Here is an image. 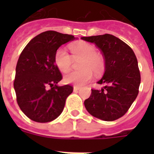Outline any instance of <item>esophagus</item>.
Wrapping results in <instances>:
<instances>
[{"instance_id": "esophagus-1", "label": "esophagus", "mask_w": 154, "mask_h": 154, "mask_svg": "<svg viewBox=\"0 0 154 154\" xmlns=\"http://www.w3.org/2000/svg\"><path fill=\"white\" fill-rule=\"evenodd\" d=\"M80 89H81V87L80 86H78V85H75L74 88H73V90H74V92H77V91L79 90Z\"/></svg>"}]
</instances>
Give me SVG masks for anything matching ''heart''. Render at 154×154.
I'll return each mask as SVG.
<instances>
[{"mask_svg": "<svg viewBox=\"0 0 154 154\" xmlns=\"http://www.w3.org/2000/svg\"><path fill=\"white\" fill-rule=\"evenodd\" d=\"M72 56L64 48H58L55 55V63L61 72H68L72 66L74 60L82 59L79 69L81 71H74L65 75L64 81L66 83L76 85H83L92 78V72L100 75L105 69V60L101 55L96 52V48L91 45L81 42L70 46Z\"/></svg>", "mask_w": 154, "mask_h": 154, "instance_id": "heart-1", "label": "heart"}]
</instances>
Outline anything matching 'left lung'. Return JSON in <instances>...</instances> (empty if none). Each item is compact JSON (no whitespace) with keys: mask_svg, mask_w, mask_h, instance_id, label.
Segmentation results:
<instances>
[{"mask_svg":"<svg viewBox=\"0 0 154 154\" xmlns=\"http://www.w3.org/2000/svg\"><path fill=\"white\" fill-rule=\"evenodd\" d=\"M101 51L105 60L104 75L98 82L101 90L92 89L84 102L92 116L113 121L126 113L139 93L140 72L133 49L124 42L109 34L82 37Z\"/></svg>","mask_w":154,"mask_h":154,"instance_id":"8db88e82","label":"left lung"}]
</instances>
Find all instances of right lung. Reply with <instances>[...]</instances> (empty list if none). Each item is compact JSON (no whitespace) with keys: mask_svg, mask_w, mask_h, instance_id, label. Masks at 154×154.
Segmentation results:
<instances>
[{"mask_svg":"<svg viewBox=\"0 0 154 154\" xmlns=\"http://www.w3.org/2000/svg\"><path fill=\"white\" fill-rule=\"evenodd\" d=\"M75 38L72 35L47 31L31 39L19 56L14 88L23 112L31 120L48 123L62 113L70 85L58 86L62 75L55 63L58 48Z\"/></svg>","mask_w":154,"mask_h":154,"instance_id":"obj_1","label":"right lung"}]
</instances>
